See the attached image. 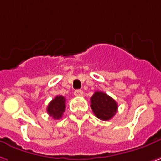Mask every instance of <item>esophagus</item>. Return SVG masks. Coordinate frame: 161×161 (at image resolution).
Masks as SVG:
<instances>
[{"label":"esophagus","instance_id":"esophagus-1","mask_svg":"<svg viewBox=\"0 0 161 161\" xmlns=\"http://www.w3.org/2000/svg\"><path fill=\"white\" fill-rule=\"evenodd\" d=\"M74 94H75V96H76V97H81V96H83L84 92H83L82 90L77 89V90H75Z\"/></svg>","mask_w":161,"mask_h":161}]
</instances>
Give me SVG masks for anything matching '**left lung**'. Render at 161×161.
I'll return each mask as SVG.
<instances>
[{
    "label": "left lung",
    "mask_w": 161,
    "mask_h": 161,
    "mask_svg": "<svg viewBox=\"0 0 161 161\" xmlns=\"http://www.w3.org/2000/svg\"><path fill=\"white\" fill-rule=\"evenodd\" d=\"M90 103L94 114L101 120L111 119L118 110L117 102L104 92H95L90 98Z\"/></svg>",
    "instance_id": "8db88e82"
}]
</instances>
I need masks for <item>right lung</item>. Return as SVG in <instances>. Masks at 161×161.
I'll return each mask as SVG.
<instances>
[{"label": "right lung", "mask_w": 161, "mask_h": 161, "mask_svg": "<svg viewBox=\"0 0 161 161\" xmlns=\"http://www.w3.org/2000/svg\"><path fill=\"white\" fill-rule=\"evenodd\" d=\"M47 113L54 119H60L65 110V98L62 96H57L49 103Z\"/></svg>", "instance_id": "add662e5"}]
</instances>
